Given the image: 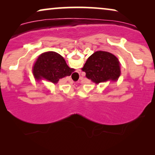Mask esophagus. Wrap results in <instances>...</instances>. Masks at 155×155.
Segmentation results:
<instances>
[{
	"label": "esophagus",
	"instance_id": "34e87169",
	"mask_svg": "<svg viewBox=\"0 0 155 155\" xmlns=\"http://www.w3.org/2000/svg\"><path fill=\"white\" fill-rule=\"evenodd\" d=\"M80 73H81V71L80 70H78V72H77V74L78 75H80ZM77 77H76V75H75V78H76Z\"/></svg>",
	"mask_w": 155,
	"mask_h": 155
}]
</instances>
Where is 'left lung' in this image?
<instances>
[{"mask_svg":"<svg viewBox=\"0 0 155 155\" xmlns=\"http://www.w3.org/2000/svg\"><path fill=\"white\" fill-rule=\"evenodd\" d=\"M82 71L86 73V77L98 84L107 80H117L120 71L119 61L111 53L96 51L89 57Z\"/></svg>","mask_w":155,"mask_h":155,"instance_id":"1","label":"left lung"}]
</instances>
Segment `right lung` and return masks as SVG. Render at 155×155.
Returning a JSON list of instances; mask_svg holds the SVG:
<instances>
[{
    "instance_id": "add662e5",
    "label": "right lung",
    "mask_w": 155,
    "mask_h": 155,
    "mask_svg": "<svg viewBox=\"0 0 155 155\" xmlns=\"http://www.w3.org/2000/svg\"><path fill=\"white\" fill-rule=\"evenodd\" d=\"M73 68L68 66L65 61L60 54L54 51L42 54L36 61L33 73L36 79H44L57 83L61 78L71 75Z\"/></svg>"
}]
</instances>
